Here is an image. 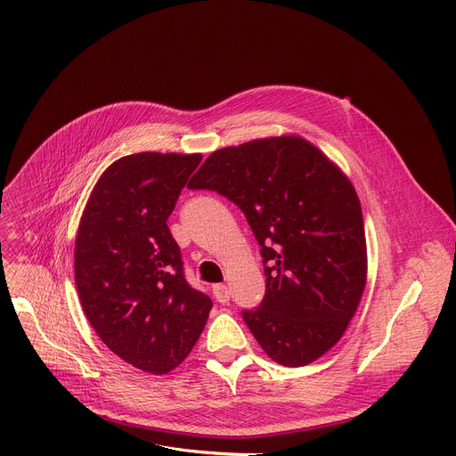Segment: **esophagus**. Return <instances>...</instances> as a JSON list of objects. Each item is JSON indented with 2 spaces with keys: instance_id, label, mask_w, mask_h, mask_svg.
I'll list each match as a JSON object with an SVG mask.
<instances>
[{
  "instance_id": "1",
  "label": "esophagus",
  "mask_w": 456,
  "mask_h": 456,
  "mask_svg": "<svg viewBox=\"0 0 456 456\" xmlns=\"http://www.w3.org/2000/svg\"><path fill=\"white\" fill-rule=\"evenodd\" d=\"M212 294H214V297L218 303H227L229 297H231V290H229L227 284H214Z\"/></svg>"
}]
</instances>
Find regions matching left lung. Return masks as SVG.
<instances>
[{
	"instance_id": "obj_1",
	"label": "left lung",
	"mask_w": 456,
	"mask_h": 456,
	"mask_svg": "<svg viewBox=\"0 0 456 456\" xmlns=\"http://www.w3.org/2000/svg\"><path fill=\"white\" fill-rule=\"evenodd\" d=\"M232 201L260 246L266 294L242 318L270 358L306 366L337 344L366 286L361 201L313 143L275 136L214 151L190 181Z\"/></svg>"
}]
</instances>
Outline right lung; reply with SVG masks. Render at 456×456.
I'll return each instance as SVG.
<instances>
[{
    "label": "right lung",
    "instance_id": "right-lung-1",
    "mask_svg": "<svg viewBox=\"0 0 456 456\" xmlns=\"http://www.w3.org/2000/svg\"><path fill=\"white\" fill-rule=\"evenodd\" d=\"M201 155L134 153L112 162L85 207L76 286L103 344L131 366L162 375L196 346L212 299L191 289L167 227Z\"/></svg>",
    "mask_w": 456,
    "mask_h": 456
}]
</instances>
